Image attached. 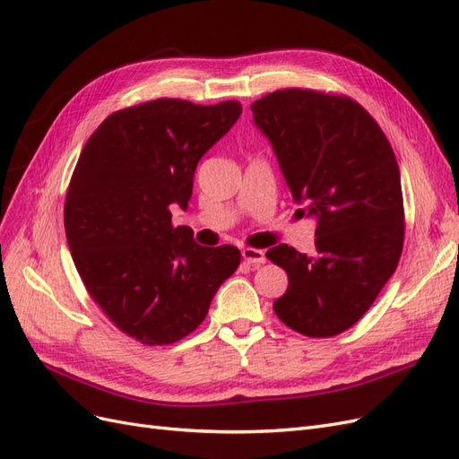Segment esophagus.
I'll use <instances>...</instances> for the list:
<instances>
[{"mask_svg": "<svg viewBox=\"0 0 459 459\" xmlns=\"http://www.w3.org/2000/svg\"><path fill=\"white\" fill-rule=\"evenodd\" d=\"M241 255L248 264H253V266H260V264L266 262V255H264L260 248H243Z\"/></svg>", "mask_w": 459, "mask_h": 459, "instance_id": "34e87169", "label": "esophagus"}]
</instances>
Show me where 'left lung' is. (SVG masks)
<instances>
[{"instance_id":"1","label":"left lung","mask_w":459,"mask_h":459,"mask_svg":"<svg viewBox=\"0 0 459 459\" xmlns=\"http://www.w3.org/2000/svg\"><path fill=\"white\" fill-rule=\"evenodd\" d=\"M251 108L302 216L317 218L314 255L285 243L266 253L289 277L273 312L302 335L335 337L369 310L404 247L394 151L368 110L346 95L287 88Z\"/></svg>"}]
</instances>
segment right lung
I'll return each mask as SVG.
<instances>
[{"instance_id": "add662e5", "label": "right lung", "mask_w": 459, "mask_h": 459, "mask_svg": "<svg viewBox=\"0 0 459 459\" xmlns=\"http://www.w3.org/2000/svg\"><path fill=\"white\" fill-rule=\"evenodd\" d=\"M239 115V101H145L108 115L80 152L65 199L68 248L93 302L142 344L195 331L239 266L238 247L197 245L170 212L186 211L197 162Z\"/></svg>"}]
</instances>
